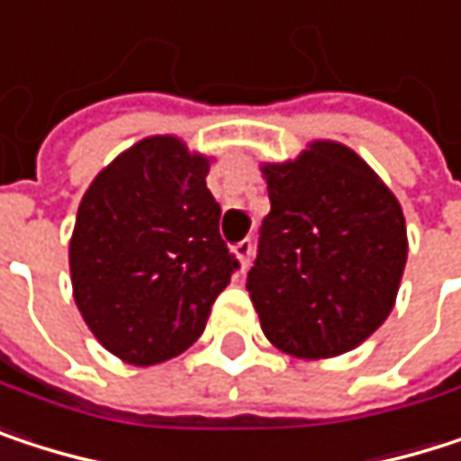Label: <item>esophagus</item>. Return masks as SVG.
Masks as SVG:
<instances>
[{
    "mask_svg": "<svg viewBox=\"0 0 461 461\" xmlns=\"http://www.w3.org/2000/svg\"><path fill=\"white\" fill-rule=\"evenodd\" d=\"M233 252H236V258H239V263H241V271H247V268H249V263H252V252H255L252 241H249V239L239 241V244L233 247Z\"/></svg>",
    "mask_w": 461,
    "mask_h": 461,
    "instance_id": "esophagus-1",
    "label": "esophagus"
}]
</instances>
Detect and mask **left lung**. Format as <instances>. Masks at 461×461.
<instances>
[{
  "label": "left lung",
  "instance_id": "left-lung-1",
  "mask_svg": "<svg viewBox=\"0 0 461 461\" xmlns=\"http://www.w3.org/2000/svg\"><path fill=\"white\" fill-rule=\"evenodd\" d=\"M271 212L247 274L268 341L295 357L362 344L394 306L408 241L397 198L336 141L266 166Z\"/></svg>",
  "mask_w": 461,
  "mask_h": 461
}]
</instances>
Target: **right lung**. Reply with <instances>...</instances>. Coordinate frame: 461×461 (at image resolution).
I'll list each match as a JSON object with an SVG mask.
<instances>
[{
    "instance_id": "1",
    "label": "right lung",
    "mask_w": 461,
    "mask_h": 461,
    "mask_svg": "<svg viewBox=\"0 0 461 461\" xmlns=\"http://www.w3.org/2000/svg\"><path fill=\"white\" fill-rule=\"evenodd\" d=\"M206 174L209 160L179 139L152 136L115 158L77 209L69 244L77 309L131 365H155L195 344L239 271Z\"/></svg>"
}]
</instances>
